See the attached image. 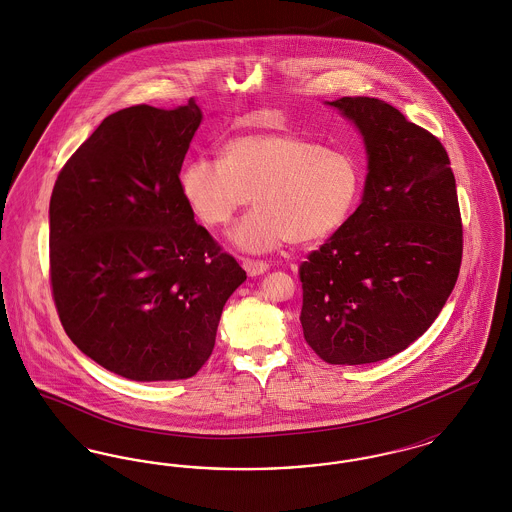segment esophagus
<instances>
[{
  "instance_id": "1",
  "label": "esophagus",
  "mask_w": 512,
  "mask_h": 512,
  "mask_svg": "<svg viewBox=\"0 0 512 512\" xmlns=\"http://www.w3.org/2000/svg\"><path fill=\"white\" fill-rule=\"evenodd\" d=\"M242 265H244L245 272L249 276H259V274H265L268 270V265L265 261H255V259H244Z\"/></svg>"
}]
</instances>
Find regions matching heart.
Masks as SVG:
<instances>
[{"mask_svg":"<svg viewBox=\"0 0 512 512\" xmlns=\"http://www.w3.org/2000/svg\"><path fill=\"white\" fill-rule=\"evenodd\" d=\"M363 182L353 153L288 132L236 136L222 159H195L182 172V192L209 226L230 224L253 195L257 207L232 232L247 253L328 238L355 211Z\"/></svg>","mask_w":512,"mask_h":512,"instance_id":"1","label":"heart"}]
</instances>
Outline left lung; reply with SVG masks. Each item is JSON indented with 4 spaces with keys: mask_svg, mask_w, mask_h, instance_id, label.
Listing matches in <instances>:
<instances>
[{
    "mask_svg": "<svg viewBox=\"0 0 512 512\" xmlns=\"http://www.w3.org/2000/svg\"><path fill=\"white\" fill-rule=\"evenodd\" d=\"M365 138L357 211L299 267L305 341L330 365L407 349L438 318L463 259L449 155L426 128L376 98L328 101Z\"/></svg>",
    "mask_w": 512,
    "mask_h": 512,
    "instance_id": "1",
    "label": "left lung"
}]
</instances>
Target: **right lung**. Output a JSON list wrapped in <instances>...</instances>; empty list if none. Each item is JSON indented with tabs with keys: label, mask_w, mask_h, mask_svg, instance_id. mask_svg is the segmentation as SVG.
Here are the masks:
<instances>
[{
	"label": "right lung",
	"mask_w": 512,
	"mask_h": 512,
	"mask_svg": "<svg viewBox=\"0 0 512 512\" xmlns=\"http://www.w3.org/2000/svg\"><path fill=\"white\" fill-rule=\"evenodd\" d=\"M201 122L134 105L99 124L49 201V280L74 345L136 382L192 378L245 270L194 220L180 169Z\"/></svg>",
	"instance_id": "obj_1"
}]
</instances>
